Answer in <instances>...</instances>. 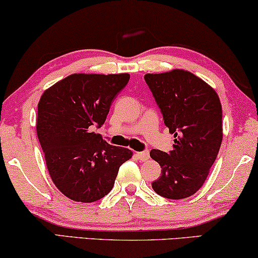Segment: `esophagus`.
I'll use <instances>...</instances> for the list:
<instances>
[{
    "mask_svg": "<svg viewBox=\"0 0 258 258\" xmlns=\"http://www.w3.org/2000/svg\"><path fill=\"white\" fill-rule=\"evenodd\" d=\"M136 156L141 161H148L149 160V151H140V153H136Z\"/></svg>",
    "mask_w": 258,
    "mask_h": 258,
    "instance_id": "34e87169",
    "label": "esophagus"
}]
</instances>
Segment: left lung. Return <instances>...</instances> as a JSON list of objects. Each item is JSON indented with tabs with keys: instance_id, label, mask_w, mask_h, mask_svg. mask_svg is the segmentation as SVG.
<instances>
[{
	"instance_id": "left-lung-1",
	"label": "left lung",
	"mask_w": 258,
	"mask_h": 258,
	"mask_svg": "<svg viewBox=\"0 0 258 258\" xmlns=\"http://www.w3.org/2000/svg\"><path fill=\"white\" fill-rule=\"evenodd\" d=\"M144 79L164 124L175 137L169 154L150 151L162 168L161 177L151 185L165 199H186L206 182L220 151L223 137L220 97L213 87L188 70L146 74Z\"/></svg>"
}]
</instances>
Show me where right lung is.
I'll list each match as a JSON object with an SVG mask.
<instances>
[{"label": "right lung", "instance_id": "obj_1", "mask_svg": "<svg viewBox=\"0 0 258 258\" xmlns=\"http://www.w3.org/2000/svg\"><path fill=\"white\" fill-rule=\"evenodd\" d=\"M129 79L128 73L72 74L40 98L36 133L49 175L75 202L91 203L108 195L119 167L133 156L128 148L110 146L91 132L103 124Z\"/></svg>", "mask_w": 258, "mask_h": 258}]
</instances>
